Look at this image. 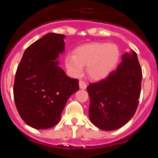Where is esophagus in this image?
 <instances>
[{
    "mask_svg": "<svg viewBox=\"0 0 158 158\" xmlns=\"http://www.w3.org/2000/svg\"><path fill=\"white\" fill-rule=\"evenodd\" d=\"M79 87L81 89H85L86 88H87V85L85 84V82L81 80L80 81H79Z\"/></svg>",
    "mask_w": 158,
    "mask_h": 158,
    "instance_id": "34e87169",
    "label": "esophagus"
}]
</instances>
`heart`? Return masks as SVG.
<instances>
[{
  "label": "heart",
  "mask_w": 158,
  "mask_h": 158,
  "mask_svg": "<svg viewBox=\"0 0 158 158\" xmlns=\"http://www.w3.org/2000/svg\"><path fill=\"white\" fill-rule=\"evenodd\" d=\"M120 58V51L115 43H93L76 49L74 54H68L65 62L69 74L80 77L83 66L86 73L95 81L102 80L112 72Z\"/></svg>",
  "instance_id": "b5f03b06"
}]
</instances>
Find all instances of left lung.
<instances>
[{
    "label": "left lung",
    "mask_w": 158,
    "mask_h": 158,
    "mask_svg": "<svg viewBox=\"0 0 158 158\" xmlns=\"http://www.w3.org/2000/svg\"><path fill=\"white\" fill-rule=\"evenodd\" d=\"M142 79L136 53H124L122 62L115 71L87 87L90 121L104 131H115L124 126L134 116L139 105Z\"/></svg>",
    "instance_id": "obj_1"
}]
</instances>
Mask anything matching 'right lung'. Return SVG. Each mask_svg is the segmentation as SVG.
<instances>
[{
	"label": "right lung",
	"instance_id": "1",
	"mask_svg": "<svg viewBox=\"0 0 158 158\" xmlns=\"http://www.w3.org/2000/svg\"><path fill=\"white\" fill-rule=\"evenodd\" d=\"M65 35L48 33L25 50L18 65L14 100L23 121L38 130L53 127L69 96L79 90L77 79L59 67L58 58L65 51Z\"/></svg>",
	"mask_w": 158,
	"mask_h": 158
}]
</instances>
